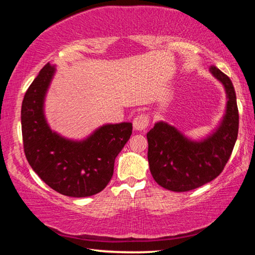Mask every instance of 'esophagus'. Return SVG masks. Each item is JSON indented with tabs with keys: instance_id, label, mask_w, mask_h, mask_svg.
<instances>
[{
	"instance_id": "1",
	"label": "esophagus",
	"mask_w": 255,
	"mask_h": 255,
	"mask_svg": "<svg viewBox=\"0 0 255 255\" xmlns=\"http://www.w3.org/2000/svg\"><path fill=\"white\" fill-rule=\"evenodd\" d=\"M132 125L136 130H145L149 125V116L146 114L137 115L135 119H133Z\"/></svg>"
}]
</instances>
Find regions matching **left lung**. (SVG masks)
<instances>
[{"mask_svg": "<svg viewBox=\"0 0 255 255\" xmlns=\"http://www.w3.org/2000/svg\"><path fill=\"white\" fill-rule=\"evenodd\" d=\"M210 72L225 86L227 109L222 125L207 139L191 141L174 127L157 123L147 132L148 163L154 180L167 190L190 191L222 173L230 159L239 133V109L230 77L210 66Z\"/></svg>", "mask_w": 255, "mask_h": 255, "instance_id": "8db88e82", "label": "left lung"}]
</instances>
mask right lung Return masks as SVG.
<instances>
[{
	"mask_svg": "<svg viewBox=\"0 0 255 255\" xmlns=\"http://www.w3.org/2000/svg\"><path fill=\"white\" fill-rule=\"evenodd\" d=\"M55 68L46 64L24 94L21 128L25 157L38 176L64 196H93L107 187L115 159L132 132V124L106 125L83 141H72L50 130L44 98Z\"/></svg>",
	"mask_w": 255,
	"mask_h": 255,
	"instance_id": "right-lung-1",
	"label": "right lung"
}]
</instances>
